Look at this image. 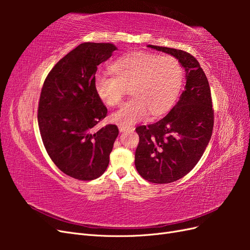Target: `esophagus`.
<instances>
[{
  "instance_id": "1",
  "label": "esophagus",
  "mask_w": 250,
  "mask_h": 250,
  "mask_svg": "<svg viewBox=\"0 0 250 250\" xmlns=\"http://www.w3.org/2000/svg\"><path fill=\"white\" fill-rule=\"evenodd\" d=\"M119 130H120V132H124V131H128V130H133V127L125 126V125H119Z\"/></svg>"
}]
</instances>
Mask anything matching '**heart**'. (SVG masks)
I'll return each instance as SVG.
<instances>
[{
  "mask_svg": "<svg viewBox=\"0 0 250 250\" xmlns=\"http://www.w3.org/2000/svg\"><path fill=\"white\" fill-rule=\"evenodd\" d=\"M113 77L98 75L95 88L107 106L120 104L129 88L131 99L111 115L115 123L131 126L145 120L149 112L160 116L175 102L183 84L184 71L179 60L171 55L131 52L110 65Z\"/></svg>",
  "mask_w": 250,
  "mask_h": 250,
  "instance_id": "obj_1",
  "label": "heart"
}]
</instances>
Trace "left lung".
<instances>
[{"label": "left lung", "instance_id": "1", "mask_svg": "<svg viewBox=\"0 0 250 250\" xmlns=\"http://www.w3.org/2000/svg\"><path fill=\"white\" fill-rule=\"evenodd\" d=\"M179 60L187 83L178 102L163 119L135 128L140 137L134 164L140 175L153 184L183 178L201 158L214 127L208 80L193 55L183 50L149 44Z\"/></svg>", "mask_w": 250, "mask_h": 250}]
</instances>
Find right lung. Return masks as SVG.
<instances>
[{"mask_svg": "<svg viewBox=\"0 0 250 250\" xmlns=\"http://www.w3.org/2000/svg\"><path fill=\"white\" fill-rule=\"evenodd\" d=\"M117 50L112 43L83 42L62 57L44 79L37 120L43 146L56 167L78 180L100 177L119 129L95 126L107 116L95 88L97 65Z\"/></svg>", "mask_w": 250, "mask_h": 250, "instance_id": "obj_1", "label": "right lung"}]
</instances>
